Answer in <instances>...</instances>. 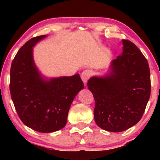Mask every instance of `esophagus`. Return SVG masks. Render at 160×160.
<instances>
[{"label":"esophagus","instance_id":"1","mask_svg":"<svg viewBox=\"0 0 160 160\" xmlns=\"http://www.w3.org/2000/svg\"><path fill=\"white\" fill-rule=\"evenodd\" d=\"M90 76H91V71H89V70H85V71H84L82 73L81 78H82L83 82H84L85 84H87V80L89 79V77H90Z\"/></svg>","mask_w":160,"mask_h":160}]
</instances>
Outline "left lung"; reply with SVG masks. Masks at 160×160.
<instances>
[{
  "label": "left lung",
  "mask_w": 160,
  "mask_h": 160,
  "mask_svg": "<svg viewBox=\"0 0 160 160\" xmlns=\"http://www.w3.org/2000/svg\"><path fill=\"white\" fill-rule=\"evenodd\" d=\"M123 52L111 61L108 73L87 82L95 100L94 118L98 127L122 132L141 120L151 94L148 61L138 48L122 40Z\"/></svg>",
  "instance_id": "left-lung-1"
}]
</instances>
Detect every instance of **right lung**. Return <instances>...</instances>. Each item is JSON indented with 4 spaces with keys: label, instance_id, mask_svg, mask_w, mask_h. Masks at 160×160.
<instances>
[{
    "label": "right lung",
    "instance_id": "right-lung-1",
    "mask_svg": "<svg viewBox=\"0 0 160 160\" xmlns=\"http://www.w3.org/2000/svg\"><path fill=\"white\" fill-rule=\"evenodd\" d=\"M47 36L32 38L22 47L12 61L10 93L18 116L28 128L52 132L67 123L72 102L84 84L79 74L47 78L33 60V47Z\"/></svg>",
    "mask_w": 160,
    "mask_h": 160
}]
</instances>
